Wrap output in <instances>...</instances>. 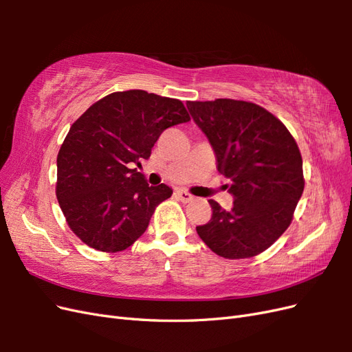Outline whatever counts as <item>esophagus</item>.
Masks as SVG:
<instances>
[{
  "label": "esophagus",
  "mask_w": 352,
  "mask_h": 352,
  "mask_svg": "<svg viewBox=\"0 0 352 352\" xmlns=\"http://www.w3.org/2000/svg\"><path fill=\"white\" fill-rule=\"evenodd\" d=\"M176 197H177L180 201H182V202H189V201L194 199L192 195H190L189 192H186V190H182V189L176 190Z\"/></svg>",
  "instance_id": "obj_1"
}]
</instances>
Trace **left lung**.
<instances>
[{
    "instance_id": "8db88e82",
    "label": "left lung",
    "mask_w": 352,
    "mask_h": 352,
    "mask_svg": "<svg viewBox=\"0 0 352 352\" xmlns=\"http://www.w3.org/2000/svg\"><path fill=\"white\" fill-rule=\"evenodd\" d=\"M186 107L235 198L230 210L208 199L212 216L197 233L220 257H254L291 225L304 190L301 153L286 126L257 104L219 98Z\"/></svg>"
}]
</instances>
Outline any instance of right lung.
Masks as SVG:
<instances>
[{"label":"right lung","mask_w":352,"mask_h":352,"mask_svg":"<svg viewBox=\"0 0 352 352\" xmlns=\"http://www.w3.org/2000/svg\"><path fill=\"white\" fill-rule=\"evenodd\" d=\"M182 101L146 91L113 92L74 122L57 157V199L67 225L91 248L117 252L144 235L164 184L132 168L167 127L189 122Z\"/></svg>","instance_id":"obj_1"}]
</instances>
